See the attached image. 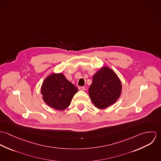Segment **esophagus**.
<instances>
[{"label": "esophagus", "mask_w": 161, "mask_h": 161, "mask_svg": "<svg viewBox=\"0 0 161 161\" xmlns=\"http://www.w3.org/2000/svg\"><path fill=\"white\" fill-rule=\"evenodd\" d=\"M78 89H79V91H85V89H86L85 87H84V86H79V87H78Z\"/></svg>", "instance_id": "obj_1"}]
</instances>
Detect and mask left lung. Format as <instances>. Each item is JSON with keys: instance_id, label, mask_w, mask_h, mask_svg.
<instances>
[{"instance_id": "1", "label": "left lung", "mask_w": 161, "mask_h": 161, "mask_svg": "<svg viewBox=\"0 0 161 161\" xmlns=\"http://www.w3.org/2000/svg\"><path fill=\"white\" fill-rule=\"evenodd\" d=\"M121 88V82L115 72L103 67L93 76L89 93L93 105L98 108L104 109L116 102Z\"/></svg>"}]
</instances>
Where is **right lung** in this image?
<instances>
[{
    "instance_id": "obj_1",
    "label": "right lung",
    "mask_w": 161,
    "mask_h": 161,
    "mask_svg": "<svg viewBox=\"0 0 161 161\" xmlns=\"http://www.w3.org/2000/svg\"><path fill=\"white\" fill-rule=\"evenodd\" d=\"M77 88L63 74H53L43 81L41 93L45 102L50 107L63 110L68 107Z\"/></svg>"
}]
</instances>
